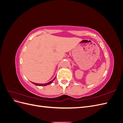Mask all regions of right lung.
Returning a JSON list of instances; mask_svg holds the SVG:
<instances>
[{
	"label": "right lung",
	"mask_w": 123,
	"mask_h": 123,
	"mask_svg": "<svg viewBox=\"0 0 123 123\" xmlns=\"http://www.w3.org/2000/svg\"><path fill=\"white\" fill-rule=\"evenodd\" d=\"M55 78H56V77L54 78V79L52 80H51V81H49V82H48V83H46V84H37V83H32L34 84V85H36V86H47V85H48L51 84L53 82V80L55 79Z\"/></svg>",
	"instance_id": "1"
}]
</instances>
